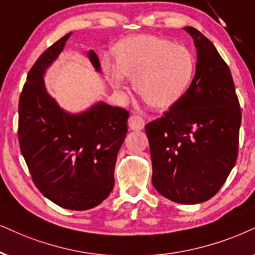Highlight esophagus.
I'll use <instances>...</instances> for the list:
<instances>
[{"label": "esophagus", "mask_w": 255, "mask_h": 255, "mask_svg": "<svg viewBox=\"0 0 255 255\" xmlns=\"http://www.w3.org/2000/svg\"><path fill=\"white\" fill-rule=\"evenodd\" d=\"M128 125H129L130 129H133V130H141V129H143V127H144V125H146V122H144L143 118H141L140 115L133 114L129 118V120H128Z\"/></svg>", "instance_id": "34e87169"}]
</instances>
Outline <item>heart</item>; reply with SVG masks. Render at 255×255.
Wrapping results in <instances>:
<instances>
[{
	"label": "heart",
	"mask_w": 255,
	"mask_h": 255,
	"mask_svg": "<svg viewBox=\"0 0 255 255\" xmlns=\"http://www.w3.org/2000/svg\"><path fill=\"white\" fill-rule=\"evenodd\" d=\"M117 64L105 60L104 69L115 89L133 80L135 93L150 107L166 109L182 99L196 69L194 54L185 46L154 35L124 38L114 47Z\"/></svg>",
	"instance_id": "obj_1"
}]
</instances>
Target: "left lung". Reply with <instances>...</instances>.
Returning a JSON list of instances; mask_svg holds the SVG:
<instances>
[{
    "instance_id": "left-lung-1",
    "label": "left lung",
    "mask_w": 255,
    "mask_h": 255,
    "mask_svg": "<svg viewBox=\"0 0 255 255\" xmlns=\"http://www.w3.org/2000/svg\"><path fill=\"white\" fill-rule=\"evenodd\" d=\"M198 53L186 94L146 125L154 188L183 205L207 201L224 185L238 157L241 111L231 70L214 44L183 28Z\"/></svg>"
}]
</instances>
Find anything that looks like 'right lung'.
Here are the masks:
<instances>
[{
  "instance_id": "right-lung-1",
  "label": "right lung",
  "mask_w": 255,
  "mask_h": 255,
  "mask_svg": "<svg viewBox=\"0 0 255 255\" xmlns=\"http://www.w3.org/2000/svg\"><path fill=\"white\" fill-rule=\"evenodd\" d=\"M70 35L51 44L29 70L18 102V141L38 191L60 207L86 211L113 191L129 113L101 101L72 114L48 94L44 73ZM88 57L101 72L94 50L88 51Z\"/></svg>"
}]
</instances>
